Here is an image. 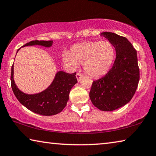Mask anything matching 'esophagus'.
<instances>
[{
    "label": "esophagus",
    "mask_w": 156,
    "mask_h": 156,
    "mask_svg": "<svg viewBox=\"0 0 156 156\" xmlns=\"http://www.w3.org/2000/svg\"><path fill=\"white\" fill-rule=\"evenodd\" d=\"M81 77H82V75H81L80 73H77V74H76V78H77L78 82H80V79H81Z\"/></svg>",
    "instance_id": "34e87169"
}]
</instances>
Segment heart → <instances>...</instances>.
<instances>
[{"instance_id":"obj_1","label":"heart","mask_w":156,"mask_h":156,"mask_svg":"<svg viewBox=\"0 0 156 156\" xmlns=\"http://www.w3.org/2000/svg\"><path fill=\"white\" fill-rule=\"evenodd\" d=\"M115 53V47L110 41H91L76 44L71 52H64L62 58L71 69L83 64L86 73L93 77H99L110 70Z\"/></svg>"}]
</instances>
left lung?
Returning <instances> with one entry per match:
<instances>
[{"mask_svg": "<svg viewBox=\"0 0 156 156\" xmlns=\"http://www.w3.org/2000/svg\"><path fill=\"white\" fill-rule=\"evenodd\" d=\"M101 35L113 44L116 59L105 76L94 81L90 98L98 109L112 111L130 102L137 90L140 80L137 51L126 37L110 32Z\"/></svg>", "mask_w": 156, "mask_h": 156, "instance_id": "obj_1", "label": "left lung"}]
</instances>
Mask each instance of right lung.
<instances>
[{"mask_svg":"<svg viewBox=\"0 0 156 156\" xmlns=\"http://www.w3.org/2000/svg\"><path fill=\"white\" fill-rule=\"evenodd\" d=\"M53 41H32L25 46H41L50 48ZM21 48L18 49L16 53ZM76 73H67L59 71L50 85L41 92L29 94L21 91L17 87L14 79V64L12 66L11 85L12 91L22 105L29 110L44 116H52L62 112L69 101L70 91L78 83Z\"/></svg>","mask_w":156,"mask_h":156,"instance_id":"1","label":"right lung"}]
</instances>
